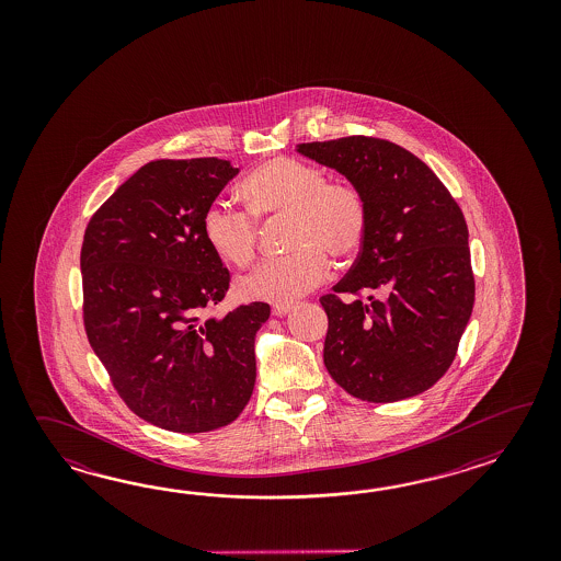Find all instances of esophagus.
Here are the masks:
<instances>
[{"label": "esophagus", "mask_w": 561, "mask_h": 561, "mask_svg": "<svg viewBox=\"0 0 561 561\" xmlns=\"http://www.w3.org/2000/svg\"><path fill=\"white\" fill-rule=\"evenodd\" d=\"M290 309H293L290 302H276V305H273V314L275 317H285L286 312Z\"/></svg>", "instance_id": "obj_1"}]
</instances>
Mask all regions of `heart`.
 I'll return each instance as SVG.
<instances>
[{
  "mask_svg": "<svg viewBox=\"0 0 561 561\" xmlns=\"http://www.w3.org/2000/svg\"><path fill=\"white\" fill-rule=\"evenodd\" d=\"M247 210L222 201L208 204L203 234L220 261L244 266L259 244V220L288 218L283 259L263 261L240 276L237 290L249 300L290 302L321 285L329 273L327 254L339 261L357 256L367 239L369 206L348 180H329L322 168L295 158L264 162L244 179Z\"/></svg>",
  "mask_w": 561,
  "mask_h": 561,
  "instance_id": "1",
  "label": "heart"
}]
</instances>
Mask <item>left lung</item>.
Here are the masks:
<instances>
[{"instance_id":"1","label":"left lung","mask_w":561,"mask_h":561,"mask_svg":"<svg viewBox=\"0 0 561 561\" xmlns=\"http://www.w3.org/2000/svg\"><path fill=\"white\" fill-rule=\"evenodd\" d=\"M297 150L345 174L369 206L357 261L321 297L324 367L346 393L369 403L427 391L451 367L476 302L459 204L425 162L389 140L346 136ZM341 294L356 298L343 301Z\"/></svg>"}]
</instances>
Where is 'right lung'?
Listing matches in <instances>:
<instances>
[{
	"instance_id": "obj_1",
	"label": "right lung",
	"mask_w": 561,
	"mask_h": 561,
	"mask_svg": "<svg viewBox=\"0 0 561 561\" xmlns=\"http://www.w3.org/2000/svg\"><path fill=\"white\" fill-rule=\"evenodd\" d=\"M237 174L220 158L148 162L85 228L88 341L119 399L160 430H220L254 389V336L271 307L210 314L230 273L203 234L204 210Z\"/></svg>"
}]
</instances>
